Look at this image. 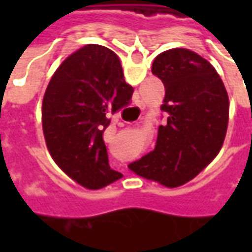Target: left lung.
<instances>
[{
    "label": "left lung",
    "instance_id": "8db88e82",
    "mask_svg": "<svg viewBox=\"0 0 252 252\" xmlns=\"http://www.w3.org/2000/svg\"><path fill=\"white\" fill-rule=\"evenodd\" d=\"M151 71L165 87L154 150L133 161L137 175L175 188L195 178L216 157L226 137L228 95L215 67L188 49L158 54Z\"/></svg>",
    "mask_w": 252,
    "mask_h": 252
}]
</instances>
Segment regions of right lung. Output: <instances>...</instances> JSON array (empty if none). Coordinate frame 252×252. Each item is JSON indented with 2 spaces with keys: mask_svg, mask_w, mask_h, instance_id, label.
Returning a JSON list of instances; mask_svg holds the SVG:
<instances>
[{
  "mask_svg": "<svg viewBox=\"0 0 252 252\" xmlns=\"http://www.w3.org/2000/svg\"><path fill=\"white\" fill-rule=\"evenodd\" d=\"M131 95L119 57L99 44L68 56L46 88L42 122L47 149L60 168L85 188L99 189L122 177L109 167L102 134L111 115L126 106Z\"/></svg>",
  "mask_w": 252,
  "mask_h": 252,
  "instance_id": "obj_1",
  "label": "right lung"
}]
</instances>
